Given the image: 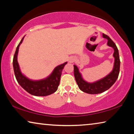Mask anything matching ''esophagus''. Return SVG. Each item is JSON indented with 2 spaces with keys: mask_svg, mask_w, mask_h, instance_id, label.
Here are the masks:
<instances>
[{
  "mask_svg": "<svg viewBox=\"0 0 134 134\" xmlns=\"http://www.w3.org/2000/svg\"><path fill=\"white\" fill-rule=\"evenodd\" d=\"M74 62H75V58H74V57H70L69 58V62L70 63H74Z\"/></svg>",
  "mask_w": 134,
  "mask_h": 134,
  "instance_id": "obj_1",
  "label": "esophagus"
}]
</instances>
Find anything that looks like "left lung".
I'll return each instance as SVG.
<instances>
[{
	"mask_svg": "<svg viewBox=\"0 0 134 134\" xmlns=\"http://www.w3.org/2000/svg\"><path fill=\"white\" fill-rule=\"evenodd\" d=\"M103 37L108 40V46L114 49L113 56L115 58L114 66L112 71L108 75L98 81L93 83H88L83 80L81 74L79 72L78 67L74 65V75L76 83L81 91L89 94H98L108 90L116 81L118 77L120 70V59L119 51L116 44L107 35L103 34Z\"/></svg>",
	"mask_w": 134,
	"mask_h": 134,
	"instance_id": "1",
	"label": "left lung"
}]
</instances>
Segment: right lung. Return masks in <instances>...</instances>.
Here are the masks:
<instances>
[{
	"label": "right lung",
	"instance_id": "1",
	"mask_svg": "<svg viewBox=\"0 0 134 134\" xmlns=\"http://www.w3.org/2000/svg\"><path fill=\"white\" fill-rule=\"evenodd\" d=\"M24 38V37L18 44L13 56V66L17 81L24 90L34 96H45L54 93L57 91L60 85L62 70L67 62L57 66L52 73L46 79L40 80H30L22 74L17 60L19 47L23 41Z\"/></svg>",
	"mask_w": 134,
	"mask_h": 134
}]
</instances>
